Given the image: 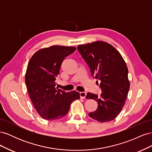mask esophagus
I'll use <instances>...</instances> for the list:
<instances>
[{"label":"esophagus","instance_id":"obj_1","mask_svg":"<svg viewBox=\"0 0 152 152\" xmlns=\"http://www.w3.org/2000/svg\"><path fill=\"white\" fill-rule=\"evenodd\" d=\"M86 93L85 92H80V98L82 99H85L86 98Z\"/></svg>","mask_w":152,"mask_h":152}]
</instances>
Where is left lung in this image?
I'll return each mask as SVG.
<instances>
[{
    "mask_svg": "<svg viewBox=\"0 0 152 152\" xmlns=\"http://www.w3.org/2000/svg\"><path fill=\"white\" fill-rule=\"evenodd\" d=\"M77 49L88 65L91 76L100 82L101 96L88 93L87 99L98 102L89 115L99 122L113 121L122 110L129 90L128 69L121 54L111 44L96 41L79 45Z\"/></svg>",
    "mask_w": 152,
    "mask_h": 152,
    "instance_id": "left-lung-1",
    "label": "left lung"
}]
</instances>
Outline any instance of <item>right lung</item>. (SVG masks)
I'll use <instances>...</instances> for the list:
<instances>
[{
	"instance_id": "1",
	"label": "right lung",
	"mask_w": 152,
	"mask_h": 152,
	"mask_svg": "<svg viewBox=\"0 0 152 152\" xmlns=\"http://www.w3.org/2000/svg\"><path fill=\"white\" fill-rule=\"evenodd\" d=\"M75 47L53 45L37 51L28 62L25 83L37 112L48 121L58 120L68 113L71 103L80 98L75 91L66 93L56 88V78L63 61Z\"/></svg>"
}]
</instances>
